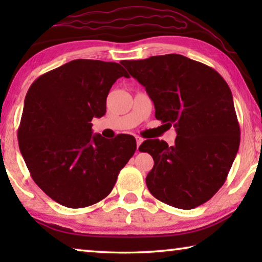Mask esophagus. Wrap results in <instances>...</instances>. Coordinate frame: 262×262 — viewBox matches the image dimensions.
Here are the masks:
<instances>
[{
    "label": "esophagus",
    "instance_id": "34e87169",
    "mask_svg": "<svg viewBox=\"0 0 262 262\" xmlns=\"http://www.w3.org/2000/svg\"><path fill=\"white\" fill-rule=\"evenodd\" d=\"M142 142H143V139H142V137H140V136H136V150H137V152H139V148H140Z\"/></svg>",
    "mask_w": 262,
    "mask_h": 262
}]
</instances>
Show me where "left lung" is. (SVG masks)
Instances as JSON below:
<instances>
[{"instance_id": "obj_1", "label": "left lung", "mask_w": 262, "mask_h": 262, "mask_svg": "<svg viewBox=\"0 0 262 262\" xmlns=\"http://www.w3.org/2000/svg\"><path fill=\"white\" fill-rule=\"evenodd\" d=\"M145 88L155 117L176 127L173 145L147 140L139 150L154 158L145 183L157 200L193 209L227 180L241 143L231 90L215 69L180 54L121 61Z\"/></svg>"}]
</instances>
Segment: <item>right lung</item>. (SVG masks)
Instances as JSON below:
<instances>
[{"label": "right lung", "instance_id": "add662e5", "mask_svg": "<svg viewBox=\"0 0 262 262\" xmlns=\"http://www.w3.org/2000/svg\"><path fill=\"white\" fill-rule=\"evenodd\" d=\"M129 77L115 62L78 59L39 76L25 97L18 144L34 183L52 200L84 208L103 200L136 150L129 135H92L111 88Z\"/></svg>", "mask_w": 262, "mask_h": 262}]
</instances>
